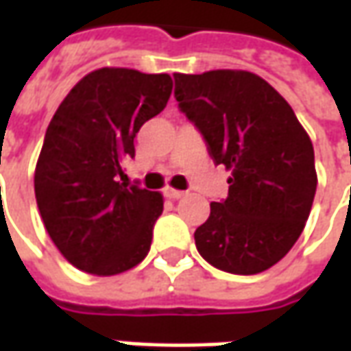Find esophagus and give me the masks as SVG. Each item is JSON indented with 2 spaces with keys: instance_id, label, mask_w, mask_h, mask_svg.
I'll return each instance as SVG.
<instances>
[{
  "instance_id": "esophagus-1",
  "label": "esophagus",
  "mask_w": 351,
  "mask_h": 351,
  "mask_svg": "<svg viewBox=\"0 0 351 351\" xmlns=\"http://www.w3.org/2000/svg\"><path fill=\"white\" fill-rule=\"evenodd\" d=\"M165 195L169 197V199H178V197H182V195H184V192H182V190H175V188H169V186H167Z\"/></svg>"
}]
</instances>
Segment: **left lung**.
<instances>
[{"label": "left lung", "mask_w": 351, "mask_h": 351, "mask_svg": "<svg viewBox=\"0 0 351 351\" xmlns=\"http://www.w3.org/2000/svg\"><path fill=\"white\" fill-rule=\"evenodd\" d=\"M175 97L230 171L225 202L194 232L199 256L232 275L278 263L300 238L317 190L315 154L292 107L261 76L219 69L175 73Z\"/></svg>", "instance_id": "obj_1"}]
</instances>
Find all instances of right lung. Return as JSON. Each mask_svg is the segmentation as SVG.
Instances as JSON below:
<instances>
[{"label":"right lung","mask_w":351,"mask_h":351,"mask_svg":"<svg viewBox=\"0 0 351 351\" xmlns=\"http://www.w3.org/2000/svg\"><path fill=\"white\" fill-rule=\"evenodd\" d=\"M173 78L104 66L75 84L45 130L36 204L61 256L97 276L125 273L149 252L163 195L121 182L140 126L165 109Z\"/></svg>","instance_id":"obj_1"}]
</instances>
